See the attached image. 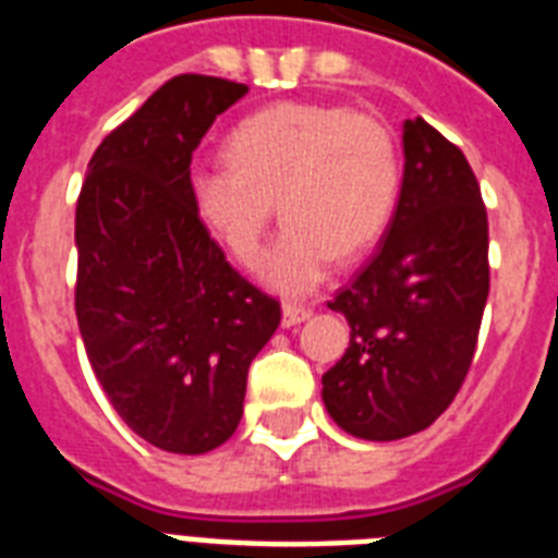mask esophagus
<instances>
[{
  "label": "esophagus",
  "instance_id": "1",
  "mask_svg": "<svg viewBox=\"0 0 558 558\" xmlns=\"http://www.w3.org/2000/svg\"><path fill=\"white\" fill-rule=\"evenodd\" d=\"M312 318L310 306H303V303H283V326H298L303 320Z\"/></svg>",
  "mask_w": 558,
  "mask_h": 558
}]
</instances>
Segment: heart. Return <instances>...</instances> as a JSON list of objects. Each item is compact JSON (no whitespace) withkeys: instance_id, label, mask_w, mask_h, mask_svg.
<instances>
[{"instance_id":"obj_1","label":"heart","mask_w":558,"mask_h":558,"mask_svg":"<svg viewBox=\"0 0 558 558\" xmlns=\"http://www.w3.org/2000/svg\"><path fill=\"white\" fill-rule=\"evenodd\" d=\"M226 157L189 171L194 211L234 260L252 266L278 203L287 226L260 264L278 292L315 289L338 255L366 252L396 215L401 157L373 117L278 102L234 125Z\"/></svg>"}]
</instances>
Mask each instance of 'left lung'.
I'll list each match as a JSON object with an SVG mask.
<instances>
[{
    "label": "left lung",
    "instance_id": "8db88e82",
    "mask_svg": "<svg viewBox=\"0 0 558 558\" xmlns=\"http://www.w3.org/2000/svg\"><path fill=\"white\" fill-rule=\"evenodd\" d=\"M490 292L487 208L468 157L421 117L404 122V180L369 264L329 301L350 347L320 378L350 436L396 441L452 404Z\"/></svg>",
    "mask_w": 558,
    "mask_h": 558
}]
</instances>
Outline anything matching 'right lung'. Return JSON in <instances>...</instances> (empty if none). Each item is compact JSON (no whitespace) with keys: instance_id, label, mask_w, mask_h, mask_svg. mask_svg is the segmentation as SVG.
Segmentation results:
<instances>
[{"instance_id":"add662e5","label":"right lung","mask_w":558,"mask_h":558,"mask_svg":"<svg viewBox=\"0 0 558 558\" xmlns=\"http://www.w3.org/2000/svg\"><path fill=\"white\" fill-rule=\"evenodd\" d=\"M246 85L180 74L108 134L76 201V324L140 438L201 456L232 438L280 303L229 266L189 192L192 151Z\"/></svg>"}]
</instances>
